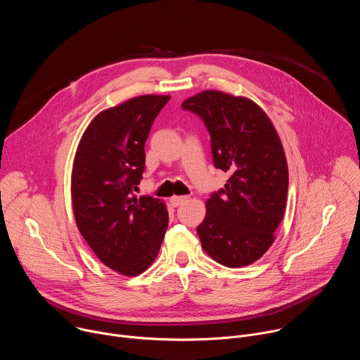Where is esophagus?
Segmentation results:
<instances>
[{"instance_id":"34e87169","label":"esophagus","mask_w":360,"mask_h":360,"mask_svg":"<svg viewBox=\"0 0 360 360\" xmlns=\"http://www.w3.org/2000/svg\"><path fill=\"white\" fill-rule=\"evenodd\" d=\"M186 199H188V196H172L171 199H169V202H171V205L172 207H181V205L184 203V202H186Z\"/></svg>"}]
</instances>
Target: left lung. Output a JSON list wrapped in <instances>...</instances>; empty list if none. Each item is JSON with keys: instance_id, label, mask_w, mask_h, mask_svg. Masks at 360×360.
<instances>
[{"instance_id": "left-lung-1", "label": "left lung", "mask_w": 360, "mask_h": 360, "mask_svg": "<svg viewBox=\"0 0 360 360\" xmlns=\"http://www.w3.org/2000/svg\"><path fill=\"white\" fill-rule=\"evenodd\" d=\"M211 135L215 168L229 179L207 200L196 228L203 250L228 268L258 261L269 249L288 196V165L266 114L248 98L203 91L182 102Z\"/></svg>"}]
</instances>
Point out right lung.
Wrapping results in <instances>:
<instances>
[{
    "instance_id": "1",
    "label": "right lung",
    "mask_w": 360,
    "mask_h": 360,
    "mask_svg": "<svg viewBox=\"0 0 360 360\" xmlns=\"http://www.w3.org/2000/svg\"><path fill=\"white\" fill-rule=\"evenodd\" d=\"M171 96L143 95L102 111L84 132L72 168L77 226L108 268L135 276L160 252L168 211L135 192L145 171V141Z\"/></svg>"
}]
</instances>
